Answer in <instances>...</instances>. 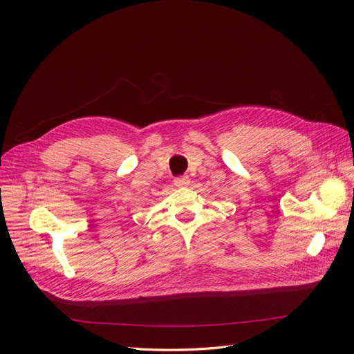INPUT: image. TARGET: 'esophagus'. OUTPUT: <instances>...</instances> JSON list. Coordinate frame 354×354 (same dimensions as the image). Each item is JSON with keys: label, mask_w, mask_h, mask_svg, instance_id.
<instances>
[{"label": "esophagus", "mask_w": 354, "mask_h": 354, "mask_svg": "<svg viewBox=\"0 0 354 354\" xmlns=\"http://www.w3.org/2000/svg\"><path fill=\"white\" fill-rule=\"evenodd\" d=\"M174 185H176L177 187H185V186H187V185H189V177H187V176H177V177L174 178Z\"/></svg>", "instance_id": "1"}]
</instances>
